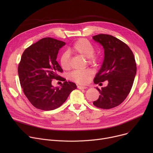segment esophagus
<instances>
[{"instance_id": "1", "label": "esophagus", "mask_w": 153, "mask_h": 153, "mask_svg": "<svg viewBox=\"0 0 153 153\" xmlns=\"http://www.w3.org/2000/svg\"><path fill=\"white\" fill-rule=\"evenodd\" d=\"M77 88L79 89H85L87 87L83 85H77Z\"/></svg>"}]
</instances>
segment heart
I'll return each instance as SVG.
<instances>
[{"label": "heart", "instance_id": "1", "mask_svg": "<svg viewBox=\"0 0 153 153\" xmlns=\"http://www.w3.org/2000/svg\"><path fill=\"white\" fill-rule=\"evenodd\" d=\"M74 53L81 55L87 59L90 64H95L99 60V56L94 54L95 47L91 42L85 38H81L76 41L71 48ZM60 65L64 70L71 68V58L68 53H63L60 58ZM94 76V72L90 69L84 70H76L69 74V77L71 81L81 84L89 83Z\"/></svg>", "mask_w": 153, "mask_h": 153}]
</instances>
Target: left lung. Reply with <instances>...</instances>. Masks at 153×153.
Segmentation results:
<instances>
[{
    "instance_id": "left-lung-1",
    "label": "left lung",
    "mask_w": 153,
    "mask_h": 153,
    "mask_svg": "<svg viewBox=\"0 0 153 153\" xmlns=\"http://www.w3.org/2000/svg\"><path fill=\"white\" fill-rule=\"evenodd\" d=\"M92 38L104 49L103 62L94 82L108 81L107 87L101 90L97 87L100 95L93 104L103 109L114 108L125 100L131 91L136 74L134 56L129 46L113 36L99 34Z\"/></svg>"
}]
</instances>
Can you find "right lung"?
<instances>
[{
  "mask_svg": "<svg viewBox=\"0 0 153 153\" xmlns=\"http://www.w3.org/2000/svg\"><path fill=\"white\" fill-rule=\"evenodd\" d=\"M65 42L44 38L24 51L18 67L20 85L30 102L36 108L53 110L65 102L77 88L59 76L62 69L56 61L57 55ZM53 79L64 81L61 88H54Z\"/></svg>",
  "mask_w": 153,
  "mask_h": 153,
  "instance_id": "obj_1",
  "label": "right lung"
}]
</instances>
